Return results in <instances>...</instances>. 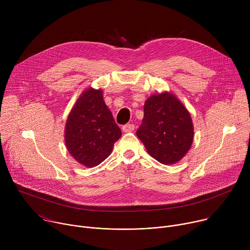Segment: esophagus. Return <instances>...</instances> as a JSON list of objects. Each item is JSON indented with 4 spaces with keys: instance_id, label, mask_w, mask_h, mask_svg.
Segmentation results:
<instances>
[{
    "instance_id": "obj_1",
    "label": "esophagus",
    "mask_w": 250,
    "mask_h": 250,
    "mask_svg": "<svg viewBox=\"0 0 250 250\" xmlns=\"http://www.w3.org/2000/svg\"><path fill=\"white\" fill-rule=\"evenodd\" d=\"M134 128H135V126H134L133 124H127V125H125L123 126V130L125 132H131V131L134 130Z\"/></svg>"
}]
</instances>
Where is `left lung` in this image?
Segmentation results:
<instances>
[{
	"label": "left lung",
	"instance_id": "left-lung-1",
	"mask_svg": "<svg viewBox=\"0 0 250 250\" xmlns=\"http://www.w3.org/2000/svg\"><path fill=\"white\" fill-rule=\"evenodd\" d=\"M145 117L136 131L147 152L162 164L180 161L193 144L194 126L185 105L175 95L164 92L150 96Z\"/></svg>",
	"mask_w": 250,
	"mask_h": 250
}]
</instances>
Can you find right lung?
I'll list each match as a JSON object with an SVG mask.
<instances>
[{"label":"right lung","mask_w":250,"mask_h":250,"mask_svg":"<svg viewBox=\"0 0 250 250\" xmlns=\"http://www.w3.org/2000/svg\"><path fill=\"white\" fill-rule=\"evenodd\" d=\"M122 136L103 92L85 90L71 110L65 125V144L69 153L80 164L95 167L113 150Z\"/></svg>","instance_id":"add662e5"}]
</instances>
